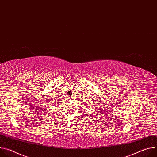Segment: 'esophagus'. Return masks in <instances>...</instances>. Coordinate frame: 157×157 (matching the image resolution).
<instances>
[{"label":"esophagus","instance_id":"34e87169","mask_svg":"<svg viewBox=\"0 0 157 157\" xmlns=\"http://www.w3.org/2000/svg\"><path fill=\"white\" fill-rule=\"evenodd\" d=\"M70 100H71V98H70Z\"/></svg>","mask_w":157,"mask_h":157}]
</instances>
